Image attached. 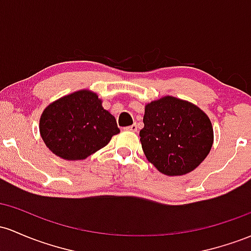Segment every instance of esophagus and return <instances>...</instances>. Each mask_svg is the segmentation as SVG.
I'll return each instance as SVG.
<instances>
[{"mask_svg":"<svg viewBox=\"0 0 251 251\" xmlns=\"http://www.w3.org/2000/svg\"><path fill=\"white\" fill-rule=\"evenodd\" d=\"M137 128H138V127H137L136 124H133V125L125 127V128H124V130H125V131H131V132H137Z\"/></svg>","mask_w":251,"mask_h":251,"instance_id":"34e87169","label":"esophagus"}]
</instances>
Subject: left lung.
I'll return each instance as SVG.
<instances>
[{
  "instance_id": "obj_1",
  "label": "left lung",
  "mask_w": 251,
  "mask_h": 251,
  "mask_svg": "<svg viewBox=\"0 0 251 251\" xmlns=\"http://www.w3.org/2000/svg\"><path fill=\"white\" fill-rule=\"evenodd\" d=\"M140 143L148 161L168 176L191 173L210 153L213 128L198 106L163 96L145 106Z\"/></svg>"
}]
</instances>
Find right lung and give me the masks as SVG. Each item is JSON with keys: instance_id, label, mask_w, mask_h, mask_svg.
<instances>
[{"instance_id": "add662e5", "label": "right lung", "mask_w": 251, "mask_h": 251, "mask_svg": "<svg viewBox=\"0 0 251 251\" xmlns=\"http://www.w3.org/2000/svg\"><path fill=\"white\" fill-rule=\"evenodd\" d=\"M39 131L46 147L68 161L87 158L120 132L102 101L87 89L50 103L40 117Z\"/></svg>"}]
</instances>
